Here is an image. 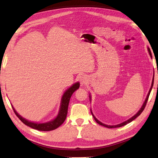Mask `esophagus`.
<instances>
[{
	"mask_svg": "<svg viewBox=\"0 0 158 158\" xmlns=\"http://www.w3.org/2000/svg\"><path fill=\"white\" fill-rule=\"evenodd\" d=\"M79 81L81 85H85L88 83V77L86 75H81L79 77Z\"/></svg>",
	"mask_w": 158,
	"mask_h": 158,
	"instance_id": "esophagus-1",
	"label": "esophagus"
}]
</instances>
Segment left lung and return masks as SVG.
Masks as SVG:
<instances>
[{"instance_id":"left-lung-1","label":"left lung","mask_w":158,"mask_h":158,"mask_svg":"<svg viewBox=\"0 0 158 158\" xmlns=\"http://www.w3.org/2000/svg\"><path fill=\"white\" fill-rule=\"evenodd\" d=\"M148 52H149V54H150V56H151V57H152V54H151V50H150V49L149 48H148ZM153 81H154V79H153V81H152V84H151V89H150V90H149V92H148V95H147V97H146V100L144 101V102H143V105H142V106H141V108L140 109V110L139 111L137 114H136L135 116H133L132 118H130V119H128L127 121H125V122H123V123H120V124H118V125H105V124H104V123H101L100 121H99L95 117V116L93 114V113H92V111H91V114H92V115H93V118H94V119H95V121L98 123V124H100V125H102V126H104V127H108V128H115V127H122V126H124V125H127V123H130V122H132L133 120H135L136 118H137L139 116V115L142 113V111H143V109H144V108H145V106H146V103H147V101H148V97H149V95H150V93H151V90H152V88H153ZM91 100V98H90V100Z\"/></svg>"}]
</instances>
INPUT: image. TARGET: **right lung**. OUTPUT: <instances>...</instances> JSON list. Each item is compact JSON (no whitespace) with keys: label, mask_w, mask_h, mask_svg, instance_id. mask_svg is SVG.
I'll return each mask as SVG.
<instances>
[{"label":"right lung","mask_w":158,"mask_h":158,"mask_svg":"<svg viewBox=\"0 0 158 158\" xmlns=\"http://www.w3.org/2000/svg\"><path fill=\"white\" fill-rule=\"evenodd\" d=\"M79 83L77 82L72 85L71 87H69V89L64 93L62 99H61L60 110L59 112H58V116L55 119H53L49 122L44 123H37L28 121V120H26L24 118L21 116L16 111L15 108L12 106V109L15 111V114L17 115V116L21 120V121H22V123H23L27 125V126L40 131L53 130L60 126V125L63 123V122L65 121L67 117V114H68V109L69 100H70V98L71 96L73 95V93L76 90L79 89Z\"/></svg>","instance_id":"add662e5"}]
</instances>
